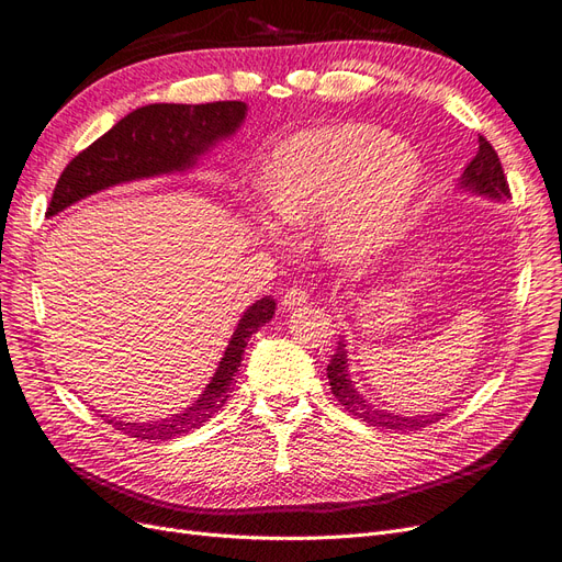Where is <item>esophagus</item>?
Wrapping results in <instances>:
<instances>
[{"label":"esophagus","instance_id":"esophagus-1","mask_svg":"<svg viewBox=\"0 0 562 562\" xmlns=\"http://www.w3.org/2000/svg\"><path fill=\"white\" fill-rule=\"evenodd\" d=\"M308 290L306 286H290V290H284V294H282V306L284 308H296V306H303V303L308 301Z\"/></svg>","mask_w":562,"mask_h":562}]
</instances>
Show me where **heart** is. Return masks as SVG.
<instances>
[{
	"mask_svg": "<svg viewBox=\"0 0 562 562\" xmlns=\"http://www.w3.org/2000/svg\"><path fill=\"white\" fill-rule=\"evenodd\" d=\"M419 162L367 126L301 132L272 150L266 192L272 216L294 231L323 221V247L341 263H370L403 231ZM266 226L276 228L266 221Z\"/></svg>",
	"mask_w": 562,
	"mask_h": 562,
	"instance_id": "1",
	"label": "heart"
}]
</instances>
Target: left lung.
I'll return each instance as SVG.
<instances>
[{
    "label": "left lung",
    "instance_id": "obj_1",
    "mask_svg": "<svg viewBox=\"0 0 562 562\" xmlns=\"http://www.w3.org/2000/svg\"><path fill=\"white\" fill-rule=\"evenodd\" d=\"M463 186L473 188L483 195H490L494 200H502L510 195V188L506 181L504 167L499 162V155L492 148V143L485 136H477V153L469 162L467 171H463ZM327 379L334 397L339 400L346 412H350L358 419L379 426V428H391V430H422L430 424L440 422L445 414H428V416H397L393 412L376 409L372 403L358 393L352 386L350 374H348V358H346V344L339 341L336 352L327 364Z\"/></svg>",
    "mask_w": 562,
    "mask_h": 562
}]
</instances>
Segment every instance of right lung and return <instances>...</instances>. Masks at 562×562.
<instances>
[{
	"instance_id": "right-lung-1",
	"label": "right lung",
	"mask_w": 562,
	"mask_h": 562,
	"mask_svg": "<svg viewBox=\"0 0 562 562\" xmlns=\"http://www.w3.org/2000/svg\"><path fill=\"white\" fill-rule=\"evenodd\" d=\"M245 112L247 105L243 101H216L204 105L155 103L130 112L108 134L70 159L54 188L46 212L54 216L72 202L108 186L190 167L214 140L233 134L245 120ZM272 315H276V301L270 296L256 301L243 315L212 383L198 403L183 414L150 424H112V419L110 424L124 436L150 442L186 436L192 428L210 422L226 405L233 376L239 370L251 334L259 331Z\"/></svg>"
}]
</instances>
